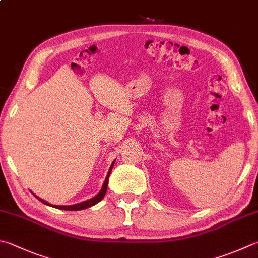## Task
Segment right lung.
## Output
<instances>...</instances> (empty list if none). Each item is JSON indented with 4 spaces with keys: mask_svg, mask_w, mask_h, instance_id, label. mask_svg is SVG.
<instances>
[{
    "mask_svg": "<svg viewBox=\"0 0 258 258\" xmlns=\"http://www.w3.org/2000/svg\"><path fill=\"white\" fill-rule=\"evenodd\" d=\"M106 182L108 181H105L104 182V185H103V188H102V191L98 194V196H96L95 198H93V199H91V200H89V201H86V202H83V203H80V205H76V206H70V207H58V208H60V209H65V210H80V209H84V208H87V207H91V206H93V205H95V203H98L102 198L104 197V194H105V189H106ZM42 201V200H41ZM42 202H45V201H42ZM46 205H48V203L46 202Z\"/></svg>",
    "mask_w": 258,
    "mask_h": 258,
    "instance_id": "right-lung-1",
    "label": "right lung"
}]
</instances>
